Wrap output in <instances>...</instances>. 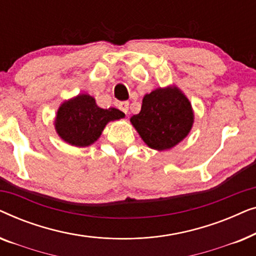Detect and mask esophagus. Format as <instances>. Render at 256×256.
<instances>
[{
  "instance_id": "1",
  "label": "esophagus",
  "mask_w": 256,
  "mask_h": 256,
  "mask_svg": "<svg viewBox=\"0 0 256 256\" xmlns=\"http://www.w3.org/2000/svg\"><path fill=\"white\" fill-rule=\"evenodd\" d=\"M118 108L124 112V113L127 114L128 113V110H129V102L128 101H121V102H118Z\"/></svg>"
}]
</instances>
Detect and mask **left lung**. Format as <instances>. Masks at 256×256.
Instances as JSON below:
<instances>
[{
  "mask_svg": "<svg viewBox=\"0 0 256 256\" xmlns=\"http://www.w3.org/2000/svg\"><path fill=\"white\" fill-rule=\"evenodd\" d=\"M190 101L176 86L157 88L146 94L141 112L130 118L132 124L155 150H166L186 138L194 124Z\"/></svg>",
  "mask_w": 256,
  "mask_h": 256,
  "instance_id": "obj_1",
  "label": "left lung"
}]
</instances>
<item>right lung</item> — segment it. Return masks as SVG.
Here are the masks:
<instances>
[{
	"label": "right lung",
	"mask_w": 256,
	"mask_h": 256,
	"mask_svg": "<svg viewBox=\"0 0 256 256\" xmlns=\"http://www.w3.org/2000/svg\"><path fill=\"white\" fill-rule=\"evenodd\" d=\"M124 114L116 108H100L96 99L88 94L62 104L57 112L54 127L57 134L66 143L76 146H88L100 138L106 124L124 118Z\"/></svg>",
	"instance_id": "add662e5"
}]
</instances>
